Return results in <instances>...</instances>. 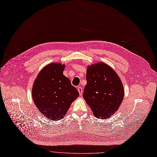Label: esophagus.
I'll use <instances>...</instances> for the list:
<instances>
[{"label": "esophagus", "mask_w": 157, "mask_h": 157, "mask_svg": "<svg viewBox=\"0 0 157 157\" xmlns=\"http://www.w3.org/2000/svg\"><path fill=\"white\" fill-rule=\"evenodd\" d=\"M77 90H78V92H79V94H80V96H82V91H83V90H82V87H78L77 88Z\"/></svg>", "instance_id": "1"}]
</instances>
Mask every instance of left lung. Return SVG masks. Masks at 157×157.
<instances>
[{
    "instance_id": "obj_1",
    "label": "left lung",
    "mask_w": 157,
    "mask_h": 157,
    "mask_svg": "<svg viewBox=\"0 0 157 157\" xmlns=\"http://www.w3.org/2000/svg\"><path fill=\"white\" fill-rule=\"evenodd\" d=\"M87 84L83 97L99 119H108L121 104L124 95L123 83L116 72L107 64L98 62L87 66Z\"/></svg>"
}]
</instances>
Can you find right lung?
<instances>
[{
    "label": "right lung",
    "instance_id": "obj_1",
    "mask_svg": "<svg viewBox=\"0 0 157 157\" xmlns=\"http://www.w3.org/2000/svg\"><path fill=\"white\" fill-rule=\"evenodd\" d=\"M65 65L52 63L46 65L36 78L32 88V98L36 107L47 119L57 121L64 117L79 95L63 75Z\"/></svg>",
    "mask_w": 157,
    "mask_h": 157
}]
</instances>
